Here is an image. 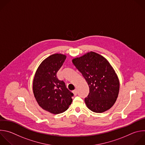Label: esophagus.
<instances>
[{
  "label": "esophagus",
  "mask_w": 145,
  "mask_h": 145,
  "mask_svg": "<svg viewBox=\"0 0 145 145\" xmlns=\"http://www.w3.org/2000/svg\"><path fill=\"white\" fill-rule=\"evenodd\" d=\"M73 93L74 94V95H76L77 94V90H74L73 91Z\"/></svg>",
  "instance_id": "esophagus-1"
}]
</instances>
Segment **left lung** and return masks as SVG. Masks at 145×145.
Here are the masks:
<instances>
[{
  "label": "left lung",
  "mask_w": 145,
  "mask_h": 145,
  "mask_svg": "<svg viewBox=\"0 0 145 145\" xmlns=\"http://www.w3.org/2000/svg\"><path fill=\"white\" fill-rule=\"evenodd\" d=\"M72 63L89 85V93L85 99L88 108L95 113L110 109L118 97L120 81L109 61L103 56L90 52L73 59Z\"/></svg>",
  "instance_id": "1"
}]
</instances>
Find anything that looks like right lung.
<instances>
[{"label": "right lung", "instance_id": "add662e5", "mask_svg": "<svg viewBox=\"0 0 145 145\" xmlns=\"http://www.w3.org/2000/svg\"><path fill=\"white\" fill-rule=\"evenodd\" d=\"M66 57L55 54L46 58L37 69L33 81V92L39 105L55 114L66 111L72 102L73 94L56 76Z\"/></svg>", "mask_w": 145, "mask_h": 145}]
</instances>
